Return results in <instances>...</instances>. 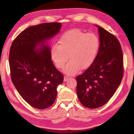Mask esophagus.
I'll return each mask as SVG.
<instances>
[{
	"instance_id": "esophagus-1",
	"label": "esophagus",
	"mask_w": 134,
	"mask_h": 134,
	"mask_svg": "<svg viewBox=\"0 0 134 134\" xmlns=\"http://www.w3.org/2000/svg\"><path fill=\"white\" fill-rule=\"evenodd\" d=\"M70 76H64V82H66V81L70 79Z\"/></svg>"
}]
</instances>
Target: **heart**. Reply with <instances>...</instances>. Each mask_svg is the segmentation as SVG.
Wrapping results in <instances>:
<instances>
[{"label":"heart","instance_id":"b5f03b06","mask_svg":"<svg viewBox=\"0 0 134 134\" xmlns=\"http://www.w3.org/2000/svg\"><path fill=\"white\" fill-rule=\"evenodd\" d=\"M99 40L96 34H86L80 30L66 31L59 38L58 44L52 46L51 58L55 66L62 69L69 59L70 61L64 69L65 73L76 74L80 69L90 68L97 57Z\"/></svg>","mask_w":134,"mask_h":134}]
</instances>
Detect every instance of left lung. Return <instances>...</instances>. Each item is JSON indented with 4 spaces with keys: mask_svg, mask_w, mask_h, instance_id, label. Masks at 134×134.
Masks as SVG:
<instances>
[{
    "mask_svg": "<svg viewBox=\"0 0 134 134\" xmlns=\"http://www.w3.org/2000/svg\"><path fill=\"white\" fill-rule=\"evenodd\" d=\"M98 27L100 45L94 63L76 77V93L80 103L90 108L103 106L115 94L124 75V57L119 41Z\"/></svg>",
    "mask_w": 134,
    "mask_h": 134,
    "instance_id": "obj_1",
    "label": "left lung"
}]
</instances>
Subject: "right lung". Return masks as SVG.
Returning <instances> with one entry per match:
<instances>
[{
  "instance_id": "obj_1",
  "label": "right lung",
  "mask_w": 134,
  "mask_h": 134,
  "mask_svg": "<svg viewBox=\"0 0 134 134\" xmlns=\"http://www.w3.org/2000/svg\"><path fill=\"white\" fill-rule=\"evenodd\" d=\"M62 23H44L23 31L12 43L9 63L12 82L19 94L39 109L50 107L64 76L55 68L46 40L59 33ZM39 45L40 49H37Z\"/></svg>"
}]
</instances>
